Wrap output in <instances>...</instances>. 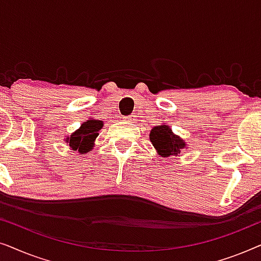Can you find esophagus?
I'll list each match as a JSON object with an SVG mask.
<instances>
[{
	"label": "esophagus",
	"mask_w": 261,
	"mask_h": 261,
	"mask_svg": "<svg viewBox=\"0 0 261 261\" xmlns=\"http://www.w3.org/2000/svg\"><path fill=\"white\" fill-rule=\"evenodd\" d=\"M124 120H126V121H129V122H133V121L135 120V115H129V116L124 117Z\"/></svg>",
	"instance_id": "esophagus-1"
}]
</instances>
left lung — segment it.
Returning <instances> with one entry per match:
<instances>
[{
	"label": "left lung",
	"mask_w": 261,
	"mask_h": 261,
	"mask_svg": "<svg viewBox=\"0 0 261 261\" xmlns=\"http://www.w3.org/2000/svg\"><path fill=\"white\" fill-rule=\"evenodd\" d=\"M149 140L154 146L155 151L162 156H170L179 154L183 148L187 147V144L183 139L173 134V132L167 124L153 127L149 133Z\"/></svg>",
	"instance_id": "1"
}]
</instances>
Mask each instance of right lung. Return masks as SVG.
Masks as SVG:
<instances>
[{"label": "right lung", "mask_w": 261, "mask_h": 261, "mask_svg": "<svg viewBox=\"0 0 261 261\" xmlns=\"http://www.w3.org/2000/svg\"><path fill=\"white\" fill-rule=\"evenodd\" d=\"M103 127V122L99 120L90 119L82 123L78 129L66 138V144L72 151H78L81 154L88 153L94 147L95 139L98 137V130Z\"/></svg>", "instance_id": "right-lung-1"}]
</instances>
